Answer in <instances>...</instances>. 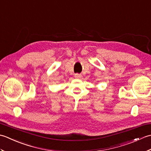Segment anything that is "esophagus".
<instances>
[{
  "instance_id": "34e87169",
  "label": "esophagus",
  "mask_w": 151,
  "mask_h": 151,
  "mask_svg": "<svg viewBox=\"0 0 151 151\" xmlns=\"http://www.w3.org/2000/svg\"><path fill=\"white\" fill-rule=\"evenodd\" d=\"M75 77L76 78H81L82 77V75H79V74H75Z\"/></svg>"
}]
</instances>
